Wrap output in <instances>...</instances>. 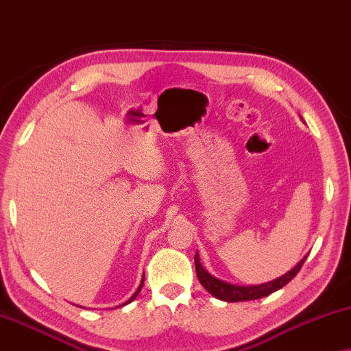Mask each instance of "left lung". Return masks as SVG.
<instances>
[{"label": "left lung", "mask_w": 351, "mask_h": 351, "mask_svg": "<svg viewBox=\"0 0 351 351\" xmlns=\"http://www.w3.org/2000/svg\"><path fill=\"white\" fill-rule=\"evenodd\" d=\"M307 256L300 261V263L295 265L294 269H291L288 274H285L280 278H276L274 281H269V283H263V285H256V286H239V285H230L226 283L223 280L215 278L213 275H210L206 270L202 267L200 261H199V254L195 253L194 261H195V272H197V278L202 283V286L208 291L211 295H215L216 299L226 300V302H243V300H254V299H261L265 298V295L275 293L283 288L285 285H288L291 280L294 278L295 275L299 274L300 267H302Z\"/></svg>", "instance_id": "left-lung-1"}]
</instances>
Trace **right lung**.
Wrapping results in <instances>:
<instances>
[{"label": "right lung", "mask_w": 351, "mask_h": 351, "mask_svg": "<svg viewBox=\"0 0 351 351\" xmlns=\"http://www.w3.org/2000/svg\"><path fill=\"white\" fill-rule=\"evenodd\" d=\"M143 283H145V275H143V280H141V285H140V286H138V289H136V293H135V294H133V295H132V298H130V299H128V300H127V302H125V304H130V302H132V300H133V299H135V298H136V295H138V293H140V291H141V288H143ZM125 304H122V305H125Z\"/></svg>", "instance_id": "add662e5"}]
</instances>
